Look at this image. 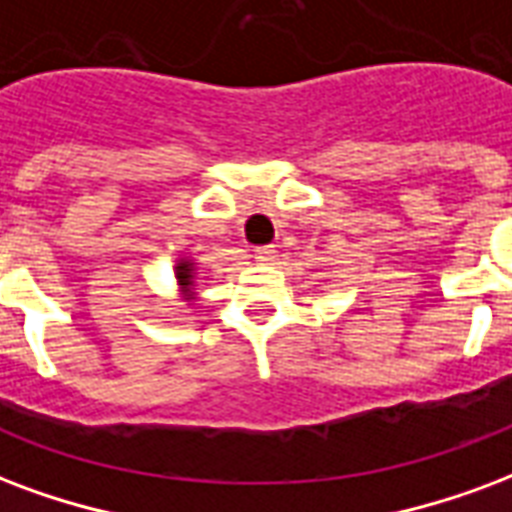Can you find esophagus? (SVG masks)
<instances>
[{"mask_svg": "<svg viewBox=\"0 0 512 512\" xmlns=\"http://www.w3.org/2000/svg\"><path fill=\"white\" fill-rule=\"evenodd\" d=\"M255 260H257V263H266V266H268V263H274L276 249H274V246H257Z\"/></svg>", "mask_w": 512, "mask_h": 512, "instance_id": "esophagus-1", "label": "esophagus"}]
</instances>
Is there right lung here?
<instances>
[{"label": "right lung", "mask_w": 512, "mask_h": 512, "mask_svg": "<svg viewBox=\"0 0 512 512\" xmlns=\"http://www.w3.org/2000/svg\"><path fill=\"white\" fill-rule=\"evenodd\" d=\"M198 260L189 255H181L176 260V266H173V276H176V287L181 290V301H187V304H195V298H198Z\"/></svg>", "instance_id": "add662e5"}]
</instances>
